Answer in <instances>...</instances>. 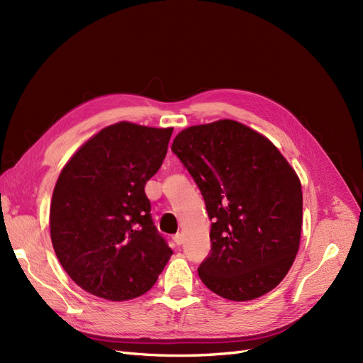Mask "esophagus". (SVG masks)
<instances>
[{
  "instance_id": "34e87169",
  "label": "esophagus",
  "mask_w": 363,
  "mask_h": 363,
  "mask_svg": "<svg viewBox=\"0 0 363 363\" xmlns=\"http://www.w3.org/2000/svg\"><path fill=\"white\" fill-rule=\"evenodd\" d=\"M173 242H174V247H179V245H182V242H184V238H182V235L181 233H177L173 236Z\"/></svg>"
}]
</instances>
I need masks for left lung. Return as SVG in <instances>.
<instances>
[{"instance_id": "1", "label": "left lung", "mask_w": 363, "mask_h": 363, "mask_svg": "<svg viewBox=\"0 0 363 363\" xmlns=\"http://www.w3.org/2000/svg\"><path fill=\"white\" fill-rule=\"evenodd\" d=\"M172 152L212 220L211 251L197 269L203 284L238 302L275 289L296 257L302 229V186L287 160L230 119L185 128Z\"/></svg>"}]
</instances>
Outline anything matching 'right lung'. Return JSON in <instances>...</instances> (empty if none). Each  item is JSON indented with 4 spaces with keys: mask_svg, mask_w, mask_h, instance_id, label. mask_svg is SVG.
I'll use <instances>...</instances> for the list:
<instances>
[{
    "mask_svg": "<svg viewBox=\"0 0 363 363\" xmlns=\"http://www.w3.org/2000/svg\"><path fill=\"white\" fill-rule=\"evenodd\" d=\"M172 131L109 125L60 173L50 203L52 245L64 271L94 296H140L173 254L145 194L146 182L163 164Z\"/></svg>",
    "mask_w": 363,
    "mask_h": 363,
    "instance_id": "right-lung-1",
    "label": "right lung"
}]
</instances>
